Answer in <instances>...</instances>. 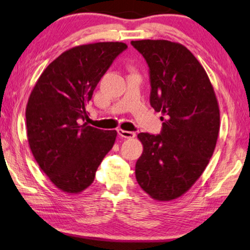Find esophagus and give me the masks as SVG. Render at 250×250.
<instances>
[{
	"mask_svg": "<svg viewBox=\"0 0 250 250\" xmlns=\"http://www.w3.org/2000/svg\"><path fill=\"white\" fill-rule=\"evenodd\" d=\"M117 133L123 138H134L136 136V134L134 132H129V130H124V129H117Z\"/></svg>",
	"mask_w": 250,
	"mask_h": 250,
	"instance_id": "obj_1",
	"label": "esophagus"
}]
</instances>
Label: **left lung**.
I'll list each match as a JSON object with an SVG mask.
<instances>
[{
    "label": "left lung",
    "mask_w": 250,
    "mask_h": 250,
    "mask_svg": "<svg viewBox=\"0 0 250 250\" xmlns=\"http://www.w3.org/2000/svg\"><path fill=\"white\" fill-rule=\"evenodd\" d=\"M149 68L150 106L162 112V132L138 134L144 150L135 166L150 197L185 194L209 163L219 132V107L205 69L189 50L165 40L132 41Z\"/></svg>",
    "instance_id": "8db88e82"
}]
</instances>
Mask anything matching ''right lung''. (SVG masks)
<instances>
[{
  "label": "right lung",
  "instance_id": "1",
  "mask_svg": "<svg viewBox=\"0 0 250 250\" xmlns=\"http://www.w3.org/2000/svg\"><path fill=\"white\" fill-rule=\"evenodd\" d=\"M127 48L121 42L73 47L44 69L26 106L27 140L33 156L61 190L77 194L115 143L116 130L81 124L96 85L114 60Z\"/></svg>",
  "mask_w": 250,
  "mask_h": 250
}]
</instances>
